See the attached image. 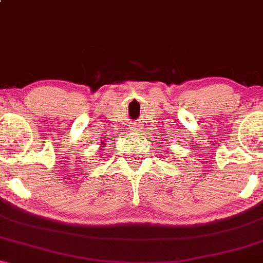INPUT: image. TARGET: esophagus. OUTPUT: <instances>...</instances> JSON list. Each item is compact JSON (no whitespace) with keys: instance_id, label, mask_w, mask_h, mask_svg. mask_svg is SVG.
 <instances>
[{"instance_id":"34e87169","label":"esophagus","mask_w":263,"mask_h":263,"mask_svg":"<svg viewBox=\"0 0 263 263\" xmlns=\"http://www.w3.org/2000/svg\"><path fill=\"white\" fill-rule=\"evenodd\" d=\"M142 129V127L138 123H134V125H131V127H129V131L131 132H140Z\"/></svg>"}]
</instances>
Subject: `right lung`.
I'll use <instances>...</instances> for the list:
<instances>
[{"instance_id": "right-lung-1", "label": "right lung", "mask_w": 263, "mask_h": 263, "mask_svg": "<svg viewBox=\"0 0 263 263\" xmlns=\"http://www.w3.org/2000/svg\"><path fill=\"white\" fill-rule=\"evenodd\" d=\"M104 147H105V142L102 141V142H101V146H100V148H99V152H101V151H102L101 148H104Z\"/></svg>"}]
</instances>
